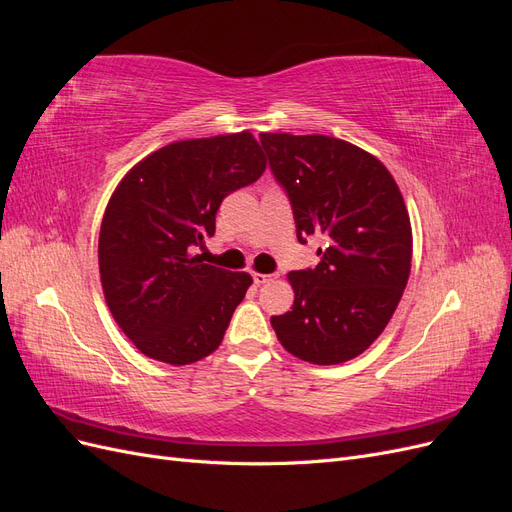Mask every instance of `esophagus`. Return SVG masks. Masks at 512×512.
<instances>
[{
	"mask_svg": "<svg viewBox=\"0 0 512 512\" xmlns=\"http://www.w3.org/2000/svg\"><path fill=\"white\" fill-rule=\"evenodd\" d=\"M252 277H254L256 286H262V284H267L271 280V275H267V273H252Z\"/></svg>",
	"mask_w": 512,
	"mask_h": 512,
	"instance_id": "obj_1",
	"label": "esophagus"
}]
</instances>
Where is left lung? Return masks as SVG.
Instances as JSON below:
<instances>
[{"label": "left lung", "mask_w": 512, "mask_h": 512, "mask_svg": "<svg viewBox=\"0 0 512 512\" xmlns=\"http://www.w3.org/2000/svg\"><path fill=\"white\" fill-rule=\"evenodd\" d=\"M260 145L290 200L299 243L327 239L316 269L288 273L294 305L271 327L301 361H350L378 339L408 284L404 198L378 158L339 138L265 132Z\"/></svg>", "instance_id": "left-lung-1"}]
</instances>
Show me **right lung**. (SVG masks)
I'll return each mask as SVG.
<instances>
[{
	"label": "right lung",
	"instance_id": "add662e5",
	"mask_svg": "<svg viewBox=\"0 0 512 512\" xmlns=\"http://www.w3.org/2000/svg\"><path fill=\"white\" fill-rule=\"evenodd\" d=\"M267 162L250 132L170 143L138 162L108 200L98 265L108 309L151 359L190 365L222 344L252 277L192 254L222 200Z\"/></svg>",
	"mask_w": 512,
	"mask_h": 512
}]
</instances>
